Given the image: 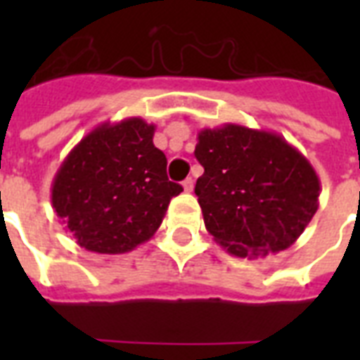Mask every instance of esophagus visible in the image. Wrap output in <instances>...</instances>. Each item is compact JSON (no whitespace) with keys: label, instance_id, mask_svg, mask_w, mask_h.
<instances>
[{"label":"esophagus","instance_id":"34e87169","mask_svg":"<svg viewBox=\"0 0 360 360\" xmlns=\"http://www.w3.org/2000/svg\"><path fill=\"white\" fill-rule=\"evenodd\" d=\"M183 191L185 192L194 191V179H192V177H186V179L183 181Z\"/></svg>","mask_w":360,"mask_h":360}]
</instances>
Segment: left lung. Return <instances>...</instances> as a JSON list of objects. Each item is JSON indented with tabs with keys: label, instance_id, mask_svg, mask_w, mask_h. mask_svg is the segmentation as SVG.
Here are the masks:
<instances>
[{
	"label": "left lung",
	"instance_id": "left-lung-1",
	"mask_svg": "<svg viewBox=\"0 0 360 360\" xmlns=\"http://www.w3.org/2000/svg\"><path fill=\"white\" fill-rule=\"evenodd\" d=\"M196 181L205 228L228 254L265 257L290 248L319 207L316 169L284 136L226 123L202 129Z\"/></svg>",
	"mask_w": 360,
	"mask_h": 360
}]
</instances>
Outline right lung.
Listing matches in <instances>:
<instances>
[{"label":"right lung","instance_id":"obj_1","mask_svg":"<svg viewBox=\"0 0 360 360\" xmlns=\"http://www.w3.org/2000/svg\"><path fill=\"white\" fill-rule=\"evenodd\" d=\"M141 117L101 123L65 157L52 181V207L76 243L97 254H124L160 228L183 186L166 175V155Z\"/></svg>","mask_w":360,"mask_h":360}]
</instances>
